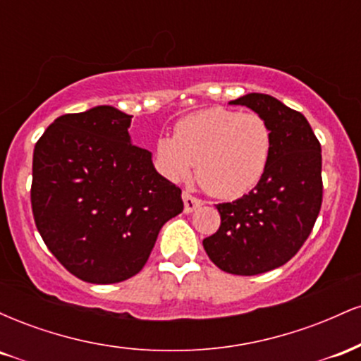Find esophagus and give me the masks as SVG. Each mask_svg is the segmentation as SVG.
<instances>
[{
  "label": "esophagus",
  "instance_id": "obj_1",
  "mask_svg": "<svg viewBox=\"0 0 361 361\" xmlns=\"http://www.w3.org/2000/svg\"><path fill=\"white\" fill-rule=\"evenodd\" d=\"M183 204H185V214H192L195 209H198V207L202 205V200H198L197 197H193L192 193L188 192H183Z\"/></svg>",
  "mask_w": 361,
  "mask_h": 361
}]
</instances>
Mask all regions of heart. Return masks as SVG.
I'll use <instances>...</instances> for the list:
<instances>
[{
  "instance_id": "heart-1",
  "label": "heart",
  "mask_w": 361,
  "mask_h": 361,
  "mask_svg": "<svg viewBox=\"0 0 361 361\" xmlns=\"http://www.w3.org/2000/svg\"><path fill=\"white\" fill-rule=\"evenodd\" d=\"M273 132L255 111L233 109L198 110L178 120L171 135L156 140V164L171 181L195 171L215 197L239 198L251 192L267 173Z\"/></svg>"
}]
</instances>
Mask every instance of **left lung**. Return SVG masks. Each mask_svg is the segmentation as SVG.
Returning a JSON list of instances; mask_svg holds the SVG:
<instances>
[{"label":"left lung","mask_w":361,"mask_h":361,"mask_svg":"<svg viewBox=\"0 0 361 361\" xmlns=\"http://www.w3.org/2000/svg\"><path fill=\"white\" fill-rule=\"evenodd\" d=\"M229 103L267 120L273 151L250 193L217 205L221 227L204 247L222 271L251 276L287 263L309 238L322 204L321 144L300 111L270 94L247 93Z\"/></svg>","instance_id":"left-lung-1"}]
</instances>
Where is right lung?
<instances>
[{
	"label": "right lung",
	"instance_id": "add662e5",
	"mask_svg": "<svg viewBox=\"0 0 361 361\" xmlns=\"http://www.w3.org/2000/svg\"><path fill=\"white\" fill-rule=\"evenodd\" d=\"M132 115L100 105L54 120L34 149L32 210L49 251L88 283L137 275L181 190L132 144Z\"/></svg>",
	"mask_w": 361,
	"mask_h": 361
}]
</instances>
